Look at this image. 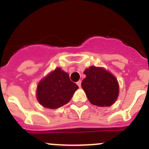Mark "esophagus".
I'll return each mask as SVG.
<instances>
[{
	"label": "esophagus",
	"instance_id": "esophagus-1",
	"mask_svg": "<svg viewBox=\"0 0 149 149\" xmlns=\"http://www.w3.org/2000/svg\"><path fill=\"white\" fill-rule=\"evenodd\" d=\"M77 86H78L79 87H81V81H79L78 82H77Z\"/></svg>",
	"mask_w": 149,
	"mask_h": 149
}]
</instances>
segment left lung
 I'll list each match as a JSON object with an SVG mask.
<instances>
[{
  "label": "left lung",
  "mask_w": 149,
  "mask_h": 149,
  "mask_svg": "<svg viewBox=\"0 0 149 149\" xmlns=\"http://www.w3.org/2000/svg\"><path fill=\"white\" fill-rule=\"evenodd\" d=\"M86 77L81 86L89 102L99 107H109L119 95V84L112 74L102 68L91 66L84 72Z\"/></svg>",
  "instance_id": "left-lung-1"
}]
</instances>
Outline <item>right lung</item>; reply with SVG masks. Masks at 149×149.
<instances>
[{
	"label": "right lung",
	"instance_id": "add662e5",
	"mask_svg": "<svg viewBox=\"0 0 149 149\" xmlns=\"http://www.w3.org/2000/svg\"><path fill=\"white\" fill-rule=\"evenodd\" d=\"M77 89L78 86L71 81L68 74L56 68L39 82L36 96L43 107L56 109L66 104Z\"/></svg>",
	"mask_w": 149,
	"mask_h": 149
}]
</instances>
